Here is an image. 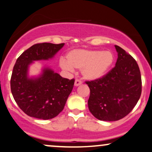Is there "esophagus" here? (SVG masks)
<instances>
[{"label":"esophagus","instance_id":"obj_1","mask_svg":"<svg viewBox=\"0 0 152 152\" xmlns=\"http://www.w3.org/2000/svg\"><path fill=\"white\" fill-rule=\"evenodd\" d=\"M81 83H82V80H80V79H76V80H75L74 85L76 86H78Z\"/></svg>","mask_w":152,"mask_h":152}]
</instances>
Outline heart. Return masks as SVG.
<instances>
[{
    "mask_svg": "<svg viewBox=\"0 0 152 152\" xmlns=\"http://www.w3.org/2000/svg\"><path fill=\"white\" fill-rule=\"evenodd\" d=\"M67 61L61 59L59 65L66 72H73L74 68L82 69L86 78L95 80L102 77L108 72L114 60L111 51L97 50H74L66 56Z\"/></svg>",
    "mask_w": 152,
    "mask_h": 152,
    "instance_id": "1",
    "label": "heart"
}]
</instances>
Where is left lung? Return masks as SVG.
I'll return each instance as SVG.
<instances>
[{"label": "left lung", "instance_id": "8db88e82", "mask_svg": "<svg viewBox=\"0 0 152 152\" xmlns=\"http://www.w3.org/2000/svg\"><path fill=\"white\" fill-rule=\"evenodd\" d=\"M118 59L116 66L102 77L86 81L90 88L88 108L95 118L114 121L127 116L142 93V78L135 59L115 45Z\"/></svg>", "mask_w": 152, "mask_h": 152}]
</instances>
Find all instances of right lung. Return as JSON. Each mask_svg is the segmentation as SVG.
Masks as SVG:
<instances>
[{"label":"right lung","instance_id":"obj_1","mask_svg":"<svg viewBox=\"0 0 152 152\" xmlns=\"http://www.w3.org/2000/svg\"><path fill=\"white\" fill-rule=\"evenodd\" d=\"M64 46V43H37L18 57L11 76L10 88L19 107L28 116L51 119L64 109L74 85V78L68 79L45 69L39 78H28V65L33 61L48 59Z\"/></svg>","mask_w":152,"mask_h":152}]
</instances>
